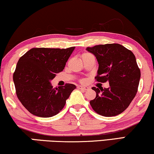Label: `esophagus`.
<instances>
[{
    "label": "esophagus",
    "instance_id": "obj_1",
    "mask_svg": "<svg viewBox=\"0 0 154 154\" xmlns=\"http://www.w3.org/2000/svg\"><path fill=\"white\" fill-rule=\"evenodd\" d=\"M78 88H79V89L83 90V91H87L89 88H88V86H78Z\"/></svg>",
    "mask_w": 154,
    "mask_h": 154
}]
</instances>
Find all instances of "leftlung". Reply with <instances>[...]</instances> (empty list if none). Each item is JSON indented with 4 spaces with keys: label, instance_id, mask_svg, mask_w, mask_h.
Masks as SVG:
<instances>
[{
    "label": "left lung",
    "instance_id": "left-lung-1",
    "mask_svg": "<svg viewBox=\"0 0 154 154\" xmlns=\"http://www.w3.org/2000/svg\"><path fill=\"white\" fill-rule=\"evenodd\" d=\"M96 56L98 63L96 80L108 82L109 87H92L96 92L90 101L96 113L114 116L124 111L135 98L141 77L135 55L119 44L96 45L86 49Z\"/></svg>",
    "mask_w": 154,
    "mask_h": 154
}]
</instances>
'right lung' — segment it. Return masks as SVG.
I'll use <instances>...</instances> for the list:
<instances>
[{"instance_id": "right-lung-1", "label": "right lung", "mask_w": 154, "mask_h": 154, "mask_svg": "<svg viewBox=\"0 0 154 154\" xmlns=\"http://www.w3.org/2000/svg\"><path fill=\"white\" fill-rule=\"evenodd\" d=\"M75 48H33L19 58L13 81L17 97L30 113L51 117L64 107L76 86L66 84L53 88L51 81L63 70Z\"/></svg>"}]
</instances>
